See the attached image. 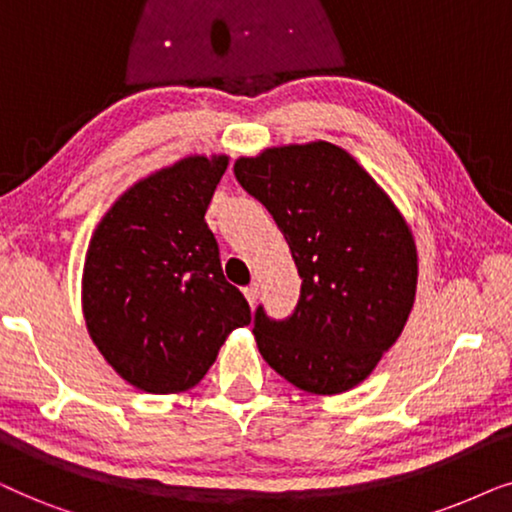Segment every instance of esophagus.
Listing matches in <instances>:
<instances>
[{
    "mask_svg": "<svg viewBox=\"0 0 512 512\" xmlns=\"http://www.w3.org/2000/svg\"><path fill=\"white\" fill-rule=\"evenodd\" d=\"M243 295H245V299H248L250 304H255V302H257V297H260V285H257V283H250L248 288H243Z\"/></svg>",
    "mask_w": 512,
    "mask_h": 512,
    "instance_id": "obj_1",
    "label": "esophagus"
}]
</instances>
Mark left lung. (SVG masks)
Wrapping results in <instances>:
<instances>
[{"instance_id": "obj_1", "label": "left lung", "mask_w": 512, "mask_h": 512, "mask_svg": "<svg viewBox=\"0 0 512 512\" xmlns=\"http://www.w3.org/2000/svg\"><path fill=\"white\" fill-rule=\"evenodd\" d=\"M234 175L274 217L302 278L297 309L252 335L269 367L306 393L358 386L400 337L417 295L405 217L342 147L309 142L241 156Z\"/></svg>"}]
</instances>
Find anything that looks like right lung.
I'll return each instance as SVG.
<instances>
[{
  "mask_svg": "<svg viewBox=\"0 0 512 512\" xmlns=\"http://www.w3.org/2000/svg\"><path fill=\"white\" fill-rule=\"evenodd\" d=\"M229 156H187L114 201L88 243L81 306L102 358L145 393L199 384L231 330L250 323L227 283L206 210Z\"/></svg>",
  "mask_w": 512,
  "mask_h": 512,
  "instance_id": "obj_1",
  "label": "right lung"
}]
</instances>
